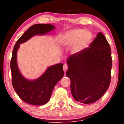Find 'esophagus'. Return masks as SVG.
<instances>
[{
	"mask_svg": "<svg viewBox=\"0 0 124 124\" xmlns=\"http://www.w3.org/2000/svg\"><path fill=\"white\" fill-rule=\"evenodd\" d=\"M68 65L67 64H65L64 65H63V70L64 72H66L68 70Z\"/></svg>",
	"mask_w": 124,
	"mask_h": 124,
	"instance_id": "1",
	"label": "esophagus"
}]
</instances>
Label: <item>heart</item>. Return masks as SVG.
Listing matches in <instances>:
<instances>
[{
    "instance_id": "b5f03b06",
    "label": "heart",
    "mask_w": 124,
    "mask_h": 124,
    "mask_svg": "<svg viewBox=\"0 0 124 124\" xmlns=\"http://www.w3.org/2000/svg\"><path fill=\"white\" fill-rule=\"evenodd\" d=\"M93 37V34L89 30L75 29L64 33L60 37L59 42L61 45L67 47L74 44L73 51L76 53L87 47L91 43Z\"/></svg>"
}]
</instances>
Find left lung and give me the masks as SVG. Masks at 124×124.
I'll return each instance as SVG.
<instances>
[{
	"instance_id": "left-lung-1",
	"label": "left lung",
	"mask_w": 124,
	"mask_h": 124,
	"mask_svg": "<svg viewBox=\"0 0 124 124\" xmlns=\"http://www.w3.org/2000/svg\"><path fill=\"white\" fill-rule=\"evenodd\" d=\"M67 62L74 99L84 104L99 100L111 82V50L104 35L98 33L89 47L70 55Z\"/></svg>"
}]
</instances>
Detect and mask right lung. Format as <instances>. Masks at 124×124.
<instances>
[{
	"mask_svg": "<svg viewBox=\"0 0 124 124\" xmlns=\"http://www.w3.org/2000/svg\"><path fill=\"white\" fill-rule=\"evenodd\" d=\"M55 28L54 25L37 23L30 26L15 44L11 60L12 84L15 91L23 101L35 106L45 104L50 100L54 87L64 76L63 64L49 67L35 80L25 78L20 73L17 63V52L20 44L25 43L35 35H45Z\"/></svg>",
	"mask_w": 124,
	"mask_h": 124,
	"instance_id": "1",
	"label": "right lung"
}]
</instances>
